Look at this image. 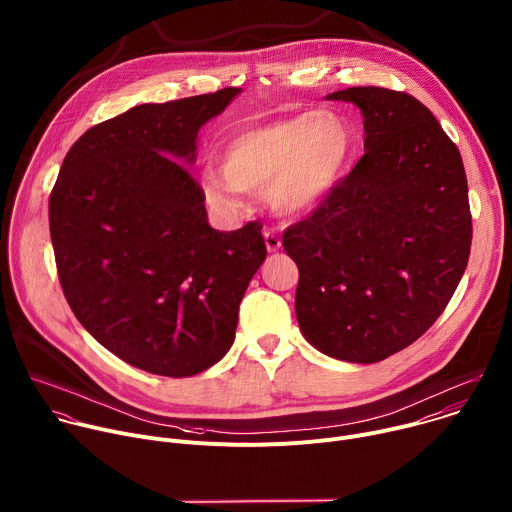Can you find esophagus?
Returning a JSON list of instances; mask_svg holds the SVG:
<instances>
[{
  "label": "esophagus",
  "instance_id": "obj_1",
  "mask_svg": "<svg viewBox=\"0 0 512 512\" xmlns=\"http://www.w3.org/2000/svg\"><path fill=\"white\" fill-rule=\"evenodd\" d=\"M264 242H266V248H268V252H278L280 250V238H278V234L276 232H272V230H266L264 232Z\"/></svg>",
  "mask_w": 512,
  "mask_h": 512
}]
</instances>
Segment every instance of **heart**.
Masks as SVG:
<instances>
[{"mask_svg": "<svg viewBox=\"0 0 512 512\" xmlns=\"http://www.w3.org/2000/svg\"><path fill=\"white\" fill-rule=\"evenodd\" d=\"M353 151L349 123L331 111L300 113L232 133L220 147V169L201 187L216 208H240L242 191H264L280 214L313 212L337 185Z\"/></svg>", "mask_w": 512, "mask_h": 512, "instance_id": "heart-1", "label": "heart"}]
</instances>
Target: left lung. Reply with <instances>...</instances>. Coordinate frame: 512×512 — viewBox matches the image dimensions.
<instances>
[{
	"label": "left lung",
	"instance_id": "1",
	"mask_svg": "<svg viewBox=\"0 0 512 512\" xmlns=\"http://www.w3.org/2000/svg\"><path fill=\"white\" fill-rule=\"evenodd\" d=\"M363 115L365 155L309 218L288 226L304 339L329 357L377 363L444 313L470 256L462 157L418 98L381 86L329 94Z\"/></svg>",
	"mask_w": 512,
	"mask_h": 512
}]
</instances>
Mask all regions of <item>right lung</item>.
<instances>
[{"label":"right lung","instance_id":"obj_1","mask_svg":"<svg viewBox=\"0 0 512 512\" xmlns=\"http://www.w3.org/2000/svg\"><path fill=\"white\" fill-rule=\"evenodd\" d=\"M240 92L139 105L90 127L66 153L48 216L62 292L119 359L189 377L232 347L242 296L266 258L262 224H208L195 159L203 123ZM182 163L179 164L178 161Z\"/></svg>","mask_w":512,"mask_h":512}]
</instances>
